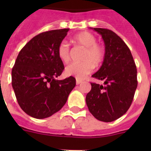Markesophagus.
Instances as JSON below:
<instances>
[{
  "mask_svg": "<svg viewBox=\"0 0 151 151\" xmlns=\"http://www.w3.org/2000/svg\"><path fill=\"white\" fill-rule=\"evenodd\" d=\"M81 82H82V81L81 80H79V79H77V80H76V84H77V85H80Z\"/></svg>",
  "mask_w": 151,
  "mask_h": 151,
  "instance_id": "34e87169",
  "label": "esophagus"
}]
</instances>
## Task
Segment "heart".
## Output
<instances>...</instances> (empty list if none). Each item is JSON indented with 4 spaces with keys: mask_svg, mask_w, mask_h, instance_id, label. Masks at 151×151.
I'll use <instances>...</instances> for the list:
<instances>
[{
    "mask_svg": "<svg viewBox=\"0 0 151 151\" xmlns=\"http://www.w3.org/2000/svg\"><path fill=\"white\" fill-rule=\"evenodd\" d=\"M74 45L85 48L81 63H73L66 66L65 73L67 76H74L82 79L89 74L94 67H99L103 64L106 56L104 46L97 43L95 35L88 31L81 32L73 37ZM57 55L65 63L70 59V48L66 41H61L57 48Z\"/></svg>",
    "mask_w": 151,
    "mask_h": 151,
    "instance_id": "b5f03b06",
    "label": "heart"
}]
</instances>
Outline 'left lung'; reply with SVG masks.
Wrapping results in <instances>:
<instances>
[{
	"label": "left lung",
	"mask_w": 151,
	"mask_h": 151,
	"mask_svg": "<svg viewBox=\"0 0 151 151\" xmlns=\"http://www.w3.org/2000/svg\"><path fill=\"white\" fill-rule=\"evenodd\" d=\"M93 29L103 37L106 56L100 69L92 77L104 81V85L91 83L86 104L97 120L110 122L130 107L138 85L137 70L130 49L118 35L108 29Z\"/></svg>",
	"instance_id": "1"
}]
</instances>
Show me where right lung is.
<instances>
[{
  "label": "right lung",
  "mask_w": 151,
  "mask_h": 151,
  "mask_svg": "<svg viewBox=\"0 0 151 151\" xmlns=\"http://www.w3.org/2000/svg\"><path fill=\"white\" fill-rule=\"evenodd\" d=\"M68 31L61 29L39 34L21 49L15 60L12 70L15 97L21 109L34 118H46L58 112L75 87L72 76L55 79L64 70L57 48Z\"/></svg>",
  "instance_id": "right-lung-1"
}]
</instances>
